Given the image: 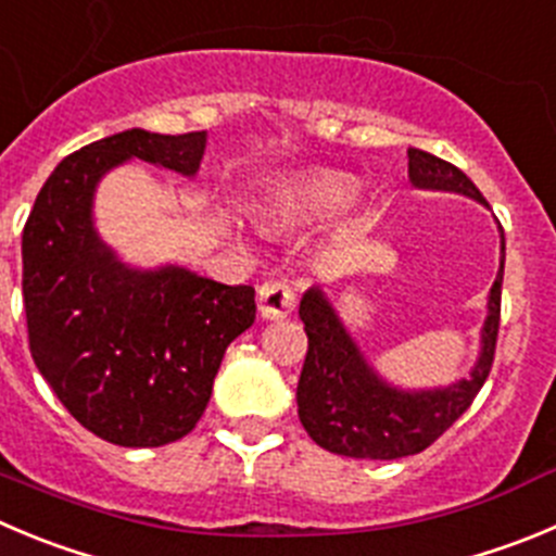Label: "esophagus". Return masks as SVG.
<instances>
[{
  "instance_id": "34e87169",
  "label": "esophagus",
  "mask_w": 556,
  "mask_h": 556,
  "mask_svg": "<svg viewBox=\"0 0 556 556\" xmlns=\"http://www.w3.org/2000/svg\"><path fill=\"white\" fill-rule=\"evenodd\" d=\"M257 307L263 318L282 320L295 309V290L285 279H268L257 288Z\"/></svg>"
}]
</instances>
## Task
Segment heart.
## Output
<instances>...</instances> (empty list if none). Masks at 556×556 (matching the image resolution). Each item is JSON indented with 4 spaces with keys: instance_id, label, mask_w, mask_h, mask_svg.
I'll return each instance as SVG.
<instances>
[{
    "instance_id": "1",
    "label": "heart",
    "mask_w": 556,
    "mask_h": 556,
    "mask_svg": "<svg viewBox=\"0 0 556 556\" xmlns=\"http://www.w3.org/2000/svg\"><path fill=\"white\" fill-rule=\"evenodd\" d=\"M349 191V184L340 178L288 180L261 202V216L266 222H277V225L307 222L329 214L331 207L345 202Z\"/></svg>"
}]
</instances>
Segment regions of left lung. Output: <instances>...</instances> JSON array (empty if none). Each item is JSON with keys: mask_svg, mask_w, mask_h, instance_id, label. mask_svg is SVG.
Segmentation results:
<instances>
[{"mask_svg": "<svg viewBox=\"0 0 556 556\" xmlns=\"http://www.w3.org/2000/svg\"><path fill=\"white\" fill-rule=\"evenodd\" d=\"M408 178L419 189L460 191L485 202L475 184L450 161L425 150H408ZM502 274H505V232L502 268L491 288L489 320L482 326V356L466 381L433 392L392 389L365 365L334 309L320 290H307L299 315L307 331V356L295 389L299 419L318 447L334 455L365 460H392L428 450L455 419L471 406L489 378L496 354L502 315Z\"/></svg>", "mask_w": 556, "mask_h": 556, "instance_id": "left-lung-1", "label": "left lung"}]
</instances>
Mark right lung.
<instances>
[{
  "label": "right lung",
  "instance_id": "add662e5",
  "mask_svg": "<svg viewBox=\"0 0 556 556\" xmlns=\"http://www.w3.org/2000/svg\"><path fill=\"white\" fill-rule=\"evenodd\" d=\"M205 131L142 128L65 155L21 236L29 351L76 422L109 444L161 447L194 430L227 345L254 324L252 285L186 268L131 271L92 230L98 178L126 159L194 175Z\"/></svg>",
  "mask_w": 556,
  "mask_h": 556
}]
</instances>
